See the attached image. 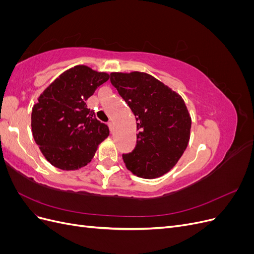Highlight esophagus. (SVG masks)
<instances>
[{
    "label": "esophagus",
    "instance_id": "esophagus-1",
    "mask_svg": "<svg viewBox=\"0 0 254 254\" xmlns=\"http://www.w3.org/2000/svg\"><path fill=\"white\" fill-rule=\"evenodd\" d=\"M108 126H109L111 131H112V130H113V122H112V121H109V122H108Z\"/></svg>",
    "mask_w": 254,
    "mask_h": 254
}]
</instances>
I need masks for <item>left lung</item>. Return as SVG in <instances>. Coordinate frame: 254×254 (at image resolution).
Masks as SVG:
<instances>
[{
  "label": "left lung",
  "instance_id": "1",
  "mask_svg": "<svg viewBox=\"0 0 254 254\" xmlns=\"http://www.w3.org/2000/svg\"><path fill=\"white\" fill-rule=\"evenodd\" d=\"M110 81L135 115L136 145L123 153L132 174L152 179L170 172L190 141L191 120L182 97L153 76L111 73Z\"/></svg>",
  "mask_w": 254,
  "mask_h": 254
}]
</instances>
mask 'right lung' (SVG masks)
Masks as SVG:
<instances>
[{
  "instance_id": "add662e5",
  "label": "right lung",
  "mask_w": 254,
  "mask_h": 254,
  "mask_svg": "<svg viewBox=\"0 0 254 254\" xmlns=\"http://www.w3.org/2000/svg\"><path fill=\"white\" fill-rule=\"evenodd\" d=\"M109 74L76 65L61 74L44 90L32 112L35 142L49 162L64 171L86 166L97 146L109 135L86 101Z\"/></svg>"
}]
</instances>
